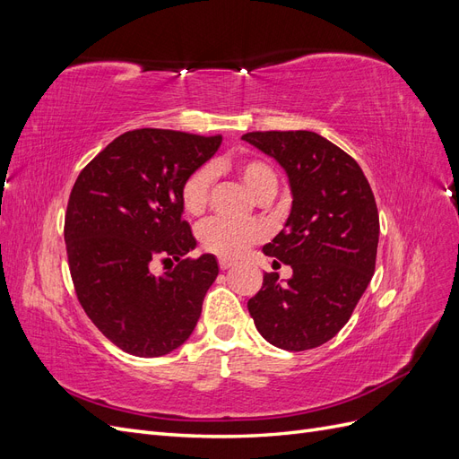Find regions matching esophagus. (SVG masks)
Returning <instances> with one entry per match:
<instances>
[{
    "mask_svg": "<svg viewBox=\"0 0 459 459\" xmlns=\"http://www.w3.org/2000/svg\"><path fill=\"white\" fill-rule=\"evenodd\" d=\"M218 266H220V270H228V268L233 266V262L228 260V258H220L218 260Z\"/></svg>",
    "mask_w": 459,
    "mask_h": 459,
    "instance_id": "1",
    "label": "esophagus"
}]
</instances>
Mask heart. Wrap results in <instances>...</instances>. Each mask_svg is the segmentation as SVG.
I'll use <instances>...</instances> for the list:
<instances>
[{
    "label": "heart",
    "mask_w": 459,
    "mask_h": 459,
    "mask_svg": "<svg viewBox=\"0 0 459 459\" xmlns=\"http://www.w3.org/2000/svg\"><path fill=\"white\" fill-rule=\"evenodd\" d=\"M220 170H231L238 174L241 182L262 203L273 199L277 187H280V176L266 160L256 157H245L231 164L224 160H214L212 166L203 164L189 172L182 186H179V203H182L186 214L201 216L206 211L214 187V172ZM262 235L264 231L258 224H235V221L221 218L206 220L197 231L203 251L220 258L241 256L248 247L256 245L262 239Z\"/></svg>",
    "instance_id": "b5f03b06"
}]
</instances>
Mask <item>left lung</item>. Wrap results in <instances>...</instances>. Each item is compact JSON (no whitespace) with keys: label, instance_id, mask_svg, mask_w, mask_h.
Returning <instances> with one entry per match:
<instances>
[{"label":"left lung","instance_id":"8db88e82","mask_svg":"<svg viewBox=\"0 0 459 459\" xmlns=\"http://www.w3.org/2000/svg\"><path fill=\"white\" fill-rule=\"evenodd\" d=\"M243 140L283 166L293 191L285 228L264 247L293 268V277L280 283V275L264 273L247 308L270 344L310 351L337 335L371 281L377 204L359 164L322 135L272 130Z\"/></svg>","mask_w":459,"mask_h":459}]
</instances>
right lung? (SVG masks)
I'll return each instance as SVG.
<instances>
[{
  "label": "right lung",
  "mask_w": 459,
  "mask_h": 459,
  "mask_svg": "<svg viewBox=\"0 0 459 459\" xmlns=\"http://www.w3.org/2000/svg\"><path fill=\"white\" fill-rule=\"evenodd\" d=\"M221 135L142 128L90 160L65 214L68 270L82 308L124 352L155 358L184 344L218 275L212 255L191 258L179 186L211 159ZM176 261L157 278L152 261Z\"/></svg>",
  "instance_id": "add662e5"
}]
</instances>
